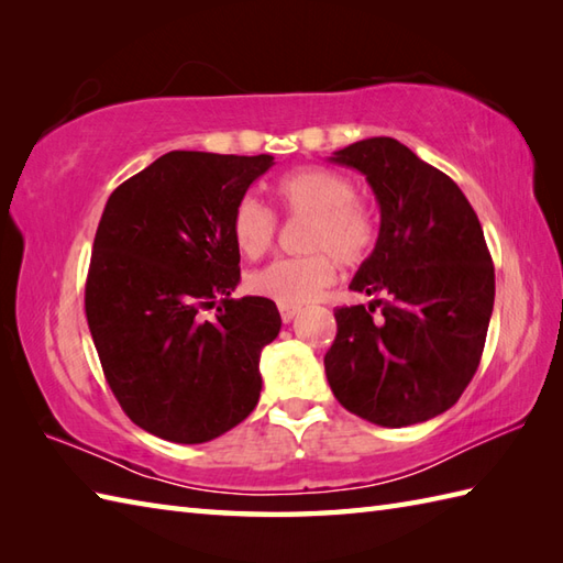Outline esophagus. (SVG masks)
I'll return each mask as SVG.
<instances>
[{
  "label": "esophagus",
  "mask_w": 563,
  "mask_h": 563,
  "mask_svg": "<svg viewBox=\"0 0 563 563\" xmlns=\"http://www.w3.org/2000/svg\"><path fill=\"white\" fill-rule=\"evenodd\" d=\"M278 312H280V319L288 324V321H292L297 314H300V307H292V305H278Z\"/></svg>",
  "instance_id": "1"
}]
</instances>
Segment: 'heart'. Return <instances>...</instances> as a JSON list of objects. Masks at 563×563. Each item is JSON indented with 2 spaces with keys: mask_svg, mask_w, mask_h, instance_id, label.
Wrapping results in <instances>:
<instances>
[{
  "mask_svg": "<svg viewBox=\"0 0 563 563\" xmlns=\"http://www.w3.org/2000/svg\"><path fill=\"white\" fill-rule=\"evenodd\" d=\"M275 198L290 220H307L297 258H278L246 275V288L278 305H305L329 288L343 266L363 263L377 242L373 212L355 198V184L327 166H302L275 184ZM278 220L254 196H244L232 210V236L246 258H258L273 246Z\"/></svg>",
  "mask_w": 563,
  "mask_h": 563,
  "instance_id": "b5f03b06",
  "label": "heart"
}]
</instances>
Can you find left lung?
<instances>
[{"label": "left lung", "instance_id": "obj_1", "mask_svg": "<svg viewBox=\"0 0 563 563\" xmlns=\"http://www.w3.org/2000/svg\"><path fill=\"white\" fill-rule=\"evenodd\" d=\"M331 162L367 178L382 220L351 283L375 300L333 309L327 379L369 423H423L462 397L482 361L496 295L484 230L460 186L399 140L353 142Z\"/></svg>", "mask_w": 563, "mask_h": 563}]
</instances>
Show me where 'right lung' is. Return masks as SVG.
I'll use <instances>...</instances> for the list:
<instances>
[{
	"label": "right lung",
	"mask_w": 563,
	"mask_h": 563,
	"mask_svg": "<svg viewBox=\"0 0 563 563\" xmlns=\"http://www.w3.org/2000/svg\"><path fill=\"white\" fill-rule=\"evenodd\" d=\"M271 166V154L174 150L106 202L84 309L113 397L152 435L196 445L256 409L280 314L266 297H232V210Z\"/></svg>",
	"instance_id": "1"
}]
</instances>
